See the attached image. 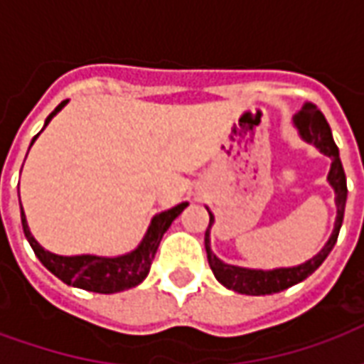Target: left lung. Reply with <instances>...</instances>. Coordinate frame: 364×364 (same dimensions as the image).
Returning <instances> with one entry per match:
<instances>
[{"label": "left lung", "instance_id": "1", "mask_svg": "<svg viewBox=\"0 0 364 364\" xmlns=\"http://www.w3.org/2000/svg\"><path fill=\"white\" fill-rule=\"evenodd\" d=\"M294 127H296L300 138L308 144H314L318 150L328 156L331 159V167H329L328 181L329 185L336 191V205H337V216H336V226L333 232L329 236L328 244L323 245L318 255H314L312 259H308L302 265L296 267H281L273 269V271H263V269H245V267H236V265H228L222 259H218L210 250V236H208V230L213 228L214 216L208 210L210 222H208V228L205 234V247H206V257H208V265L213 269L214 277L222 282L226 289L240 292V294H250V296H261V294H273V292H281L284 289H290L298 282H302L306 277L320 267L321 263L326 261L329 252L333 250V245L339 236V230L343 224V214H345V203H347V179H345L343 166H341V159H339V148L333 142V136H331V128H329L328 120L321 114V111L312 103H306L300 111L294 114Z\"/></svg>", "mask_w": 364, "mask_h": 364}]
</instances>
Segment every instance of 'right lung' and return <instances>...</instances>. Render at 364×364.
<instances>
[{
	"label": "right lung",
	"mask_w": 364,
	"mask_h": 364,
	"mask_svg": "<svg viewBox=\"0 0 364 364\" xmlns=\"http://www.w3.org/2000/svg\"><path fill=\"white\" fill-rule=\"evenodd\" d=\"M66 103L68 101H62L46 117L44 128L48 127L52 117L58 111H62ZM38 134L33 138L31 146L35 144ZM187 205L189 203H181V205L166 210V213L156 214L151 218V224L148 226V232H146V236L140 242V245L136 247L134 252L127 253V255H119V257H99V255H72V257H66V255H56V253L46 252L43 245L36 242L35 236L31 234L27 218H25V213H23V206H21V224H23L25 237L28 240V244L33 247L36 257L41 259V263L52 274H56L60 281L66 282V284H72V287H77V289L99 292V294H112V292L132 289V287L140 284L148 277L151 261L156 257L161 237L167 232V228L171 226V222L187 208Z\"/></svg>",
	"instance_id": "1"
}]
</instances>
